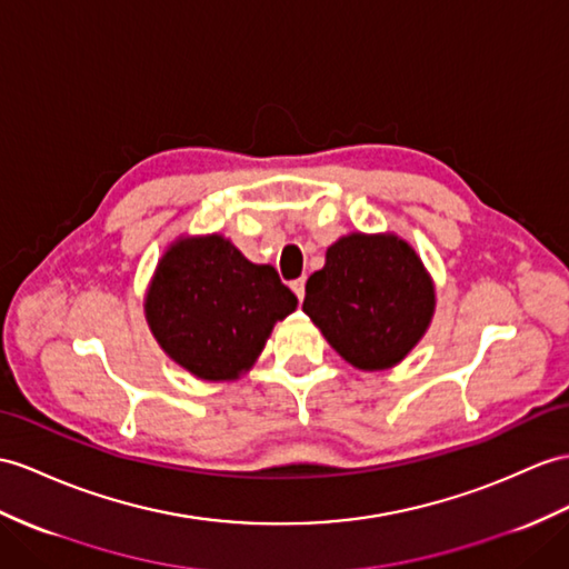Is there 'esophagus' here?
Returning a JSON list of instances; mask_svg holds the SVG:
<instances>
[{"instance_id": "1", "label": "esophagus", "mask_w": 569, "mask_h": 569, "mask_svg": "<svg viewBox=\"0 0 569 569\" xmlns=\"http://www.w3.org/2000/svg\"><path fill=\"white\" fill-rule=\"evenodd\" d=\"M289 287H292V292H295L297 299L301 301V299H303V287H307V280H303V277H299V280H295Z\"/></svg>"}]
</instances>
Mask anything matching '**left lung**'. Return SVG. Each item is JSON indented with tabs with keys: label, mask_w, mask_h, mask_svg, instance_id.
Listing matches in <instances>:
<instances>
[{
	"label": "left lung",
	"mask_w": 569,
	"mask_h": 569,
	"mask_svg": "<svg viewBox=\"0 0 569 569\" xmlns=\"http://www.w3.org/2000/svg\"><path fill=\"white\" fill-rule=\"evenodd\" d=\"M303 311L352 367L389 369L425 336L435 287L403 239L350 233L309 277Z\"/></svg>",
	"instance_id": "left-lung-1"
}]
</instances>
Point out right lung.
<instances>
[{"mask_svg": "<svg viewBox=\"0 0 569 569\" xmlns=\"http://www.w3.org/2000/svg\"><path fill=\"white\" fill-rule=\"evenodd\" d=\"M297 297L270 266H256L221 237L183 239L159 262L144 311L173 362L207 381L251 369Z\"/></svg>", "mask_w": 569, "mask_h": 569, "instance_id": "right-lung-1", "label": "right lung"}]
</instances>
